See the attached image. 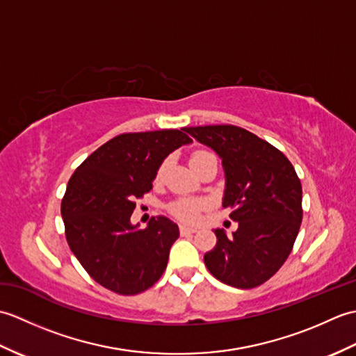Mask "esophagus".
<instances>
[{"label": "esophagus", "instance_id": "obj_1", "mask_svg": "<svg viewBox=\"0 0 356 356\" xmlns=\"http://www.w3.org/2000/svg\"><path fill=\"white\" fill-rule=\"evenodd\" d=\"M180 234H182V236H186V234H194L195 231V228H191V226H186V225H180Z\"/></svg>", "mask_w": 356, "mask_h": 356}]
</instances>
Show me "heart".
I'll return each mask as SVG.
<instances>
[{"label":"heart","instance_id":"obj_1","mask_svg":"<svg viewBox=\"0 0 356 356\" xmlns=\"http://www.w3.org/2000/svg\"><path fill=\"white\" fill-rule=\"evenodd\" d=\"M209 153H205V151H197V153H194L191 157V163L199 161L200 157L207 156ZM165 171V163L161 165V168L157 171V177H161ZM203 207V203L199 200H179L176 203H172L171 205V213L179 217L180 220H185V222H195L199 218L200 214V209Z\"/></svg>","mask_w":356,"mask_h":356}]
</instances>
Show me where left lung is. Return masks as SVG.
I'll use <instances>...</instances> for the list:
<instances>
[{
  "label": "left lung",
  "instance_id": "left-lung-1",
  "mask_svg": "<svg viewBox=\"0 0 356 356\" xmlns=\"http://www.w3.org/2000/svg\"><path fill=\"white\" fill-rule=\"evenodd\" d=\"M185 131L222 159V205L238 222L231 236L214 229L217 243L203 257L222 283L251 289L283 266L298 236L300 179L287 157L254 133L234 125L190 127Z\"/></svg>",
  "mask_w": 356,
  "mask_h": 356
}]
</instances>
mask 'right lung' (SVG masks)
Masks as SVG:
<instances>
[{"label": "right lung", "instance_id": "right-lung-1", "mask_svg": "<svg viewBox=\"0 0 356 356\" xmlns=\"http://www.w3.org/2000/svg\"><path fill=\"white\" fill-rule=\"evenodd\" d=\"M182 130L127 133L82 162L61 203L65 237L90 277L120 295H136L162 277L179 226L166 217L131 223L134 199L153 188L162 162L193 140Z\"/></svg>", "mask_w": 356, "mask_h": 356}]
</instances>
